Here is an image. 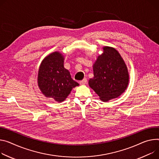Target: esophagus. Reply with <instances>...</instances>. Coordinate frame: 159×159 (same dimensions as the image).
<instances>
[{
    "label": "esophagus",
    "instance_id": "esophagus-1",
    "mask_svg": "<svg viewBox=\"0 0 159 159\" xmlns=\"http://www.w3.org/2000/svg\"><path fill=\"white\" fill-rule=\"evenodd\" d=\"M79 83L80 85H85L88 83V80H87V79H84L80 81Z\"/></svg>",
    "mask_w": 159,
    "mask_h": 159
}]
</instances>
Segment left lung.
<instances>
[{
  "instance_id": "obj_1",
  "label": "left lung",
  "mask_w": 159,
  "mask_h": 159,
  "mask_svg": "<svg viewBox=\"0 0 159 159\" xmlns=\"http://www.w3.org/2000/svg\"><path fill=\"white\" fill-rule=\"evenodd\" d=\"M94 77L89 87L103 102L119 97L126 90L129 81L127 67L117 50L104 46L103 53L93 64Z\"/></svg>"
}]
</instances>
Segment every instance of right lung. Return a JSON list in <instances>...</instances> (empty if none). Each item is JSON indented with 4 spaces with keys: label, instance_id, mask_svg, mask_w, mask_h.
<instances>
[{
    "label": "right lung",
    "instance_id": "obj_1",
    "mask_svg": "<svg viewBox=\"0 0 159 159\" xmlns=\"http://www.w3.org/2000/svg\"><path fill=\"white\" fill-rule=\"evenodd\" d=\"M64 60L61 52H53L42 61L38 71L37 83L41 93L58 103L64 102L72 89L79 85L65 68Z\"/></svg>",
    "mask_w": 159,
    "mask_h": 159
}]
</instances>
